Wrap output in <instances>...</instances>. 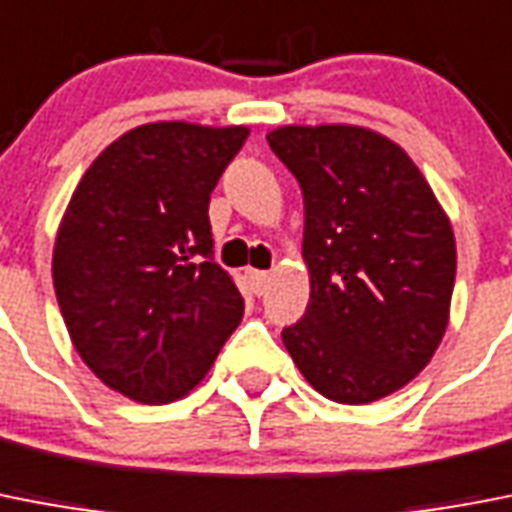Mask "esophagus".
<instances>
[{"mask_svg": "<svg viewBox=\"0 0 512 512\" xmlns=\"http://www.w3.org/2000/svg\"><path fill=\"white\" fill-rule=\"evenodd\" d=\"M247 278H249V286H252V291H255L257 296H263L265 289H268V283H270L268 270H247Z\"/></svg>", "mask_w": 512, "mask_h": 512, "instance_id": "obj_1", "label": "esophagus"}]
</instances>
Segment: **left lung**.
<instances>
[{"mask_svg": "<svg viewBox=\"0 0 512 512\" xmlns=\"http://www.w3.org/2000/svg\"><path fill=\"white\" fill-rule=\"evenodd\" d=\"M268 143L304 195L309 304L283 346L330 401H380L427 367L448 328V213L409 153L375 130L286 124Z\"/></svg>", "mask_w": 512, "mask_h": 512, "instance_id": "8db88e82", "label": "left lung"}]
</instances>
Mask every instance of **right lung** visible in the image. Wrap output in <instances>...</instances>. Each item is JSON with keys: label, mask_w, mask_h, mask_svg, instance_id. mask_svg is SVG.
<instances>
[{"label": "right lung", "mask_w": 512, "mask_h": 512, "mask_svg": "<svg viewBox=\"0 0 512 512\" xmlns=\"http://www.w3.org/2000/svg\"><path fill=\"white\" fill-rule=\"evenodd\" d=\"M244 124L153 122L90 163L59 223L54 291L80 359L111 390L161 406L200 385L242 322L213 263L208 205Z\"/></svg>", "instance_id": "add662e5"}]
</instances>
